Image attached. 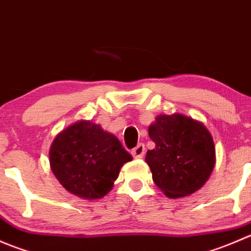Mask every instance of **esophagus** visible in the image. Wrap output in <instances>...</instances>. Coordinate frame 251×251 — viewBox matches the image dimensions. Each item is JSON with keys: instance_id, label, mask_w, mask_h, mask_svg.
I'll use <instances>...</instances> for the list:
<instances>
[{"instance_id": "34e87169", "label": "esophagus", "mask_w": 251, "mask_h": 251, "mask_svg": "<svg viewBox=\"0 0 251 251\" xmlns=\"http://www.w3.org/2000/svg\"><path fill=\"white\" fill-rule=\"evenodd\" d=\"M144 151H146V148H144V144L143 143H140V144H137V146H136L135 148L132 149V151H131V153H132L133 158L141 159V158H143Z\"/></svg>"}]
</instances>
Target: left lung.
<instances>
[{
  "instance_id": "8db88e82",
  "label": "left lung",
  "mask_w": 251,
  "mask_h": 251,
  "mask_svg": "<svg viewBox=\"0 0 251 251\" xmlns=\"http://www.w3.org/2000/svg\"><path fill=\"white\" fill-rule=\"evenodd\" d=\"M148 131L155 148L146 161L161 192L175 199L201 188L215 165V144L203 124L182 114L159 115Z\"/></svg>"
}]
</instances>
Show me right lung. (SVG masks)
I'll use <instances>...</instances> for the list:
<instances>
[{"mask_svg":"<svg viewBox=\"0 0 251 251\" xmlns=\"http://www.w3.org/2000/svg\"><path fill=\"white\" fill-rule=\"evenodd\" d=\"M131 160V154L115 136L87 120L63 130L50 149V165L59 183L88 201L103 198L121 166Z\"/></svg>","mask_w":251,"mask_h":251,"instance_id":"add662e5","label":"right lung"}]
</instances>
